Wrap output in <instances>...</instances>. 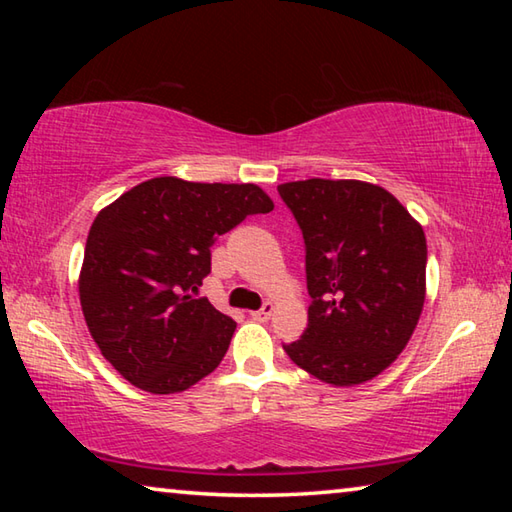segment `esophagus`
Masks as SVG:
<instances>
[{
	"label": "esophagus",
	"instance_id": "esophagus-1",
	"mask_svg": "<svg viewBox=\"0 0 512 512\" xmlns=\"http://www.w3.org/2000/svg\"><path fill=\"white\" fill-rule=\"evenodd\" d=\"M271 314H273V305H271V302H264L262 309L250 311V316H253L255 320H268V318H271Z\"/></svg>",
	"mask_w": 512,
	"mask_h": 512
}]
</instances>
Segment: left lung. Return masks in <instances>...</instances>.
Segmentation results:
<instances>
[{
	"label": "left lung",
	"instance_id": "1",
	"mask_svg": "<svg viewBox=\"0 0 512 512\" xmlns=\"http://www.w3.org/2000/svg\"><path fill=\"white\" fill-rule=\"evenodd\" d=\"M305 239L309 323L289 359L334 386L377 377L397 359L424 305L427 239L393 194L361 180L277 187Z\"/></svg>",
	"mask_w": 512,
	"mask_h": 512
}]
</instances>
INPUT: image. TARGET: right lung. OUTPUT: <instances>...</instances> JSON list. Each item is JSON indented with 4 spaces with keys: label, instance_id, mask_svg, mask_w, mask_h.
<instances>
[{
    "label": "right lung",
    "instance_id": "1",
    "mask_svg": "<svg viewBox=\"0 0 512 512\" xmlns=\"http://www.w3.org/2000/svg\"><path fill=\"white\" fill-rule=\"evenodd\" d=\"M273 201L257 185L162 176L94 219L79 296L85 323L121 377L153 395L187 391L228 352L237 323L196 298L216 237Z\"/></svg>",
    "mask_w": 512,
    "mask_h": 512
}]
</instances>
